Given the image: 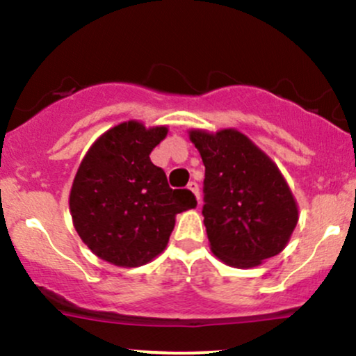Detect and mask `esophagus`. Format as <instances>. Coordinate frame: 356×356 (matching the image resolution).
Returning a JSON list of instances; mask_svg holds the SVG:
<instances>
[{"label": "esophagus", "mask_w": 356, "mask_h": 356, "mask_svg": "<svg viewBox=\"0 0 356 356\" xmlns=\"http://www.w3.org/2000/svg\"><path fill=\"white\" fill-rule=\"evenodd\" d=\"M187 189H189L192 194L195 195V199H197V201H199V186H197V184H195L194 181L189 182V184H187Z\"/></svg>", "instance_id": "obj_1"}]
</instances>
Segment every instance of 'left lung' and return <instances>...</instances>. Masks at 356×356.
Returning a JSON list of instances; mask_svg holds the SVG:
<instances>
[{"instance_id": "left-lung-1", "label": "left lung", "mask_w": 356, "mask_h": 356, "mask_svg": "<svg viewBox=\"0 0 356 356\" xmlns=\"http://www.w3.org/2000/svg\"><path fill=\"white\" fill-rule=\"evenodd\" d=\"M189 138L206 167L202 216L214 256L244 269L280 254L298 204L277 165L236 129H192Z\"/></svg>"}]
</instances>
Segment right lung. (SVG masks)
<instances>
[{"instance_id": "obj_1", "label": "right lung", "mask_w": 356, "mask_h": 356, "mask_svg": "<svg viewBox=\"0 0 356 356\" xmlns=\"http://www.w3.org/2000/svg\"><path fill=\"white\" fill-rule=\"evenodd\" d=\"M169 129L122 122L93 142L70 191V214L90 251L120 268L150 263L164 251L179 212L197 206L187 189H170L150 152Z\"/></svg>"}]
</instances>
